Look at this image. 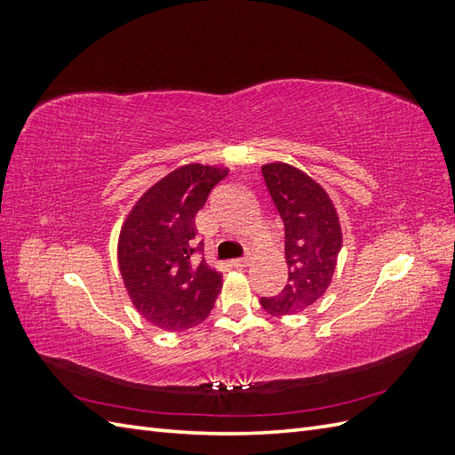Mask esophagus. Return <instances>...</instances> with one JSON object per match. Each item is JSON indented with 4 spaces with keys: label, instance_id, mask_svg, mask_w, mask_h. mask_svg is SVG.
Masks as SVG:
<instances>
[{
    "label": "esophagus",
    "instance_id": "1",
    "mask_svg": "<svg viewBox=\"0 0 455 455\" xmlns=\"http://www.w3.org/2000/svg\"><path fill=\"white\" fill-rule=\"evenodd\" d=\"M249 264H251L249 258H237V259H231V266H233V267H237V269H243V267H246Z\"/></svg>",
    "mask_w": 455,
    "mask_h": 455
}]
</instances>
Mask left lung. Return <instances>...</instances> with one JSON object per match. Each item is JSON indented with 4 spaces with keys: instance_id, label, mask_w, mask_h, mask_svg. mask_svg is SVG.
Masks as SVG:
<instances>
[{
    "instance_id": "8db88e82",
    "label": "left lung",
    "mask_w": 455,
    "mask_h": 455,
    "mask_svg": "<svg viewBox=\"0 0 455 455\" xmlns=\"http://www.w3.org/2000/svg\"><path fill=\"white\" fill-rule=\"evenodd\" d=\"M261 174L284 226L288 283L259 304L271 315H296L313 306L332 281L341 251L339 218L326 191L306 172L269 163Z\"/></svg>"
}]
</instances>
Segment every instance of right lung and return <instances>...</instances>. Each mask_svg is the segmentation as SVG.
I'll return each mask as SVG.
<instances>
[{"instance_id":"1","label":"right lung","mask_w":455,"mask_h":455,"mask_svg":"<svg viewBox=\"0 0 455 455\" xmlns=\"http://www.w3.org/2000/svg\"><path fill=\"white\" fill-rule=\"evenodd\" d=\"M228 169L191 163L172 171L132 206L119 233L117 261L131 301L163 330L191 328L206 319L222 291V273L194 254L196 214Z\"/></svg>"}]
</instances>
